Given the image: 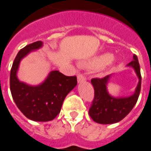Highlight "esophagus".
I'll list each match as a JSON object with an SVG mask.
<instances>
[{
  "label": "esophagus",
  "mask_w": 151,
  "mask_h": 151,
  "mask_svg": "<svg viewBox=\"0 0 151 151\" xmlns=\"http://www.w3.org/2000/svg\"><path fill=\"white\" fill-rule=\"evenodd\" d=\"M77 79L79 83H81V82H84V81H86V78L84 77L83 75H81V74H79V75H78Z\"/></svg>",
  "instance_id": "obj_1"
}]
</instances>
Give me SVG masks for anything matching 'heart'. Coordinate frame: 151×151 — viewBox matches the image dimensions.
I'll return each instance as SVG.
<instances>
[{
	"mask_svg": "<svg viewBox=\"0 0 151 151\" xmlns=\"http://www.w3.org/2000/svg\"><path fill=\"white\" fill-rule=\"evenodd\" d=\"M113 59V55L109 53H102L101 55H99L97 58H95L93 60H92L90 63L87 64L88 67H91V68H94V69H98V68H101V67H104L108 63H110Z\"/></svg>",
	"mask_w": 151,
	"mask_h": 151,
	"instance_id": "heart-1",
	"label": "heart"
}]
</instances>
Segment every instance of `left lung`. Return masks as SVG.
<instances>
[{"label":"left lung","instance_id":"obj_1","mask_svg":"<svg viewBox=\"0 0 151 151\" xmlns=\"http://www.w3.org/2000/svg\"><path fill=\"white\" fill-rule=\"evenodd\" d=\"M127 67H132L138 77V84L133 94L127 97L115 98L108 93L107 84L111 75L91 81L94 88V98L89 109V115L93 120L101 124L118 123L132 111L137 101L142 84V76L137 57L133 55V59Z\"/></svg>","mask_w":151,"mask_h":151}]
</instances>
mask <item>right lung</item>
<instances>
[{
    "label": "right lung",
    "mask_w": 151,
    "mask_h": 151,
    "mask_svg": "<svg viewBox=\"0 0 151 151\" xmlns=\"http://www.w3.org/2000/svg\"><path fill=\"white\" fill-rule=\"evenodd\" d=\"M43 46L36 41L19 51L10 70L9 85L13 99L23 115L34 121L53 120L60 113L67 95L77 84L76 76H67L58 70L50 71L47 78L38 85H30L19 80L17 73L23 58Z\"/></svg>",
    "instance_id": "obj_1"
}]
</instances>
